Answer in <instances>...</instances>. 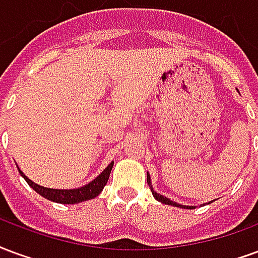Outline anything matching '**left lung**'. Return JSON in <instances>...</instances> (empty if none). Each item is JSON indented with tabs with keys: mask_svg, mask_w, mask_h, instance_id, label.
I'll return each instance as SVG.
<instances>
[{
	"mask_svg": "<svg viewBox=\"0 0 258 258\" xmlns=\"http://www.w3.org/2000/svg\"><path fill=\"white\" fill-rule=\"evenodd\" d=\"M147 183H148V185H150V188H151V192H152V195H154V198L157 199V201H159V202H162V204H165V205H172V206H177V208L194 209V206H183V205H178V204H176V202L170 201L169 198H166V197H163V195H159L158 192H155V191H154V189H152V187H151V178H150V176H148V173H147Z\"/></svg>",
	"mask_w": 258,
	"mask_h": 258,
	"instance_id": "obj_1",
	"label": "left lung"
}]
</instances>
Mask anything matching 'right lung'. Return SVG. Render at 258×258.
I'll use <instances>...</instances> for the list:
<instances>
[{"instance_id":"1","label":"right lung","mask_w":258,"mask_h":258,"mask_svg":"<svg viewBox=\"0 0 258 258\" xmlns=\"http://www.w3.org/2000/svg\"><path fill=\"white\" fill-rule=\"evenodd\" d=\"M112 166H114V162H111L110 165H108V166H107L95 180H93V181H90L89 184H86L85 187H81V188L77 189L45 188V187H41L38 184H35L34 181H31L20 169H19V173H20L24 177V180L29 183L30 187L33 189H35V191H37L39 195H42L44 198L49 199V201H53V202H57V204L71 205L78 204V202H82V201H88V199L96 198V197L101 192V189L104 188V185L107 184V181H108V177H110Z\"/></svg>"}]
</instances>
